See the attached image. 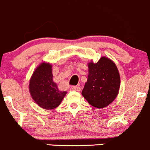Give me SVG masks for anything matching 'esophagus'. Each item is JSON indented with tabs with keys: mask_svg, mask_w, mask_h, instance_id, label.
<instances>
[{
	"mask_svg": "<svg viewBox=\"0 0 150 150\" xmlns=\"http://www.w3.org/2000/svg\"><path fill=\"white\" fill-rule=\"evenodd\" d=\"M72 90H73V91H80L81 90V88H80V87H78V86H73L72 88Z\"/></svg>",
	"mask_w": 150,
	"mask_h": 150,
	"instance_id": "obj_1",
	"label": "esophagus"
}]
</instances>
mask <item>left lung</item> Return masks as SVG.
I'll use <instances>...</instances> for the list:
<instances>
[{
  "label": "left lung",
  "mask_w": 150,
  "mask_h": 150,
  "mask_svg": "<svg viewBox=\"0 0 150 150\" xmlns=\"http://www.w3.org/2000/svg\"><path fill=\"white\" fill-rule=\"evenodd\" d=\"M88 80L82 95L89 104L103 108L114 101L119 93L120 76L116 65L107 57L88 63Z\"/></svg>",
  "instance_id": "left-lung-1"
}]
</instances>
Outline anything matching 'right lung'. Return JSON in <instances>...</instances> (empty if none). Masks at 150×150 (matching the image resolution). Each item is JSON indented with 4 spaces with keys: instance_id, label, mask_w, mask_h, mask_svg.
Listing matches in <instances>:
<instances>
[{
    "instance_id": "add662e5",
    "label": "right lung",
    "mask_w": 150,
    "mask_h": 150,
    "mask_svg": "<svg viewBox=\"0 0 150 150\" xmlns=\"http://www.w3.org/2000/svg\"><path fill=\"white\" fill-rule=\"evenodd\" d=\"M52 65L50 63L40 64L33 73L29 83L31 97L38 106L45 110H52L58 107L66 95L60 91L52 80Z\"/></svg>"
}]
</instances>
